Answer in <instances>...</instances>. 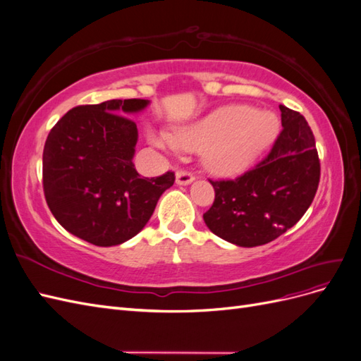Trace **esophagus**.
Returning a JSON list of instances; mask_svg holds the SVG:
<instances>
[{
	"instance_id": "1",
	"label": "esophagus",
	"mask_w": 361,
	"mask_h": 361,
	"mask_svg": "<svg viewBox=\"0 0 361 361\" xmlns=\"http://www.w3.org/2000/svg\"><path fill=\"white\" fill-rule=\"evenodd\" d=\"M194 180V174L188 170H179L176 173V183L178 185H188Z\"/></svg>"
}]
</instances>
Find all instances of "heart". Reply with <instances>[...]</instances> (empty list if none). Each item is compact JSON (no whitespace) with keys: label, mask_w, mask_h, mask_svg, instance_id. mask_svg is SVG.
Segmentation results:
<instances>
[{"label":"heart","mask_w":361,"mask_h":361,"mask_svg":"<svg viewBox=\"0 0 361 361\" xmlns=\"http://www.w3.org/2000/svg\"><path fill=\"white\" fill-rule=\"evenodd\" d=\"M274 113L256 111L248 105H226L182 126L173 135L154 137V143L171 150L203 152L214 173L235 176L264 154L279 133Z\"/></svg>","instance_id":"1"}]
</instances>
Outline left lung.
Returning <instances> with one entry per match:
<instances>
[{"label": "left lung", "instance_id": "left-lung-1", "mask_svg": "<svg viewBox=\"0 0 361 361\" xmlns=\"http://www.w3.org/2000/svg\"><path fill=\"white\" fill-rule=\"evenodd\" d=\"M281 133L269 154L236 179L211 180L215 200L203 220L239 247L264 245L285 233L309 209L321 178L314 137L305 118L280 105Z\"/></svg>", "mask_w": 361, "mask_h": 361}]
</instances>
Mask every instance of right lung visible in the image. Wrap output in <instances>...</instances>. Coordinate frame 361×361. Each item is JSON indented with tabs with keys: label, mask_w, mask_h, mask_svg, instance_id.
<instances>
[{
	"label": "right lung",
	"mask_w": 361,
	"mask_h": 361,
	"mask_svg": "<svg viewBox=\"0 0 361 361\" xmlns=\"http://www.w3.org/2000/svg\"><path fill=\"white\" fill-rule=\"evenodd\" d=\"M146 99L80 105L64 114L43 149V192L56 220L99 247L134 238L154 214L174 173L141 178L134 167L138 130L128 114Z\"/></svg>",
	"instance_id": "obj_1"
}]
</instances>
